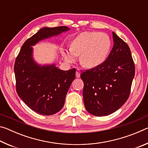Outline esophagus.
<instances>
[{"mask_svg":"<svg viewBox=\"0 0 148 148\" xmlns=\"http://www.w3.org/2000/svg\"><path fill=\"white\" fill-rule=\"evenodd\" d=\"M76 77H80V72H79V71H77L76 72Z\"/></svg>","mask_w":148,"mask_h":148,"instance_id":"1","label":"esophagus"}]
</instances>
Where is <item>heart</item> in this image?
Wrapping results in <instances>:
<instances>
[{
    "mask_svg": "<svg viewBox=\"0 0 148 148\" xmlns=\"http://www.w3.org/2000/svg\"><path fill=\"white\" fill-rule=\"evenodd\" d=\"M111 42L107 34L99 32L86 31L77 35L71 47L62 50L65 61L69 63L79 61L87 68H95L103 63L110 51Z\"/></svg>",
    "mask_w": 148,
    "mask_h": 148,
    "instance_id": "heart-1",
    "label": "heart"
}]
</instances>
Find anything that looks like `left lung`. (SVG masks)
<instances>
[{
    "mask_svg": "<svg viewBox=\"0 0 148 148\" xmlns=\"http://www.w3.org/2000/svg\"><path fill=\"white\" fill-rule=\"evenodd\" d=\"M114 46L106 61L82 71L83 97L87 111L96 116L116 112L128 99L135 74L134 62L128 45L112 32Z\"/></svg>",
    "mask_w": 148,
    "mask_h": 148,
    "instance_id": "obj_1",
    "label": "left lung"
}]
</instances>
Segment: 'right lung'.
Instances as JSON below:
<instances>
[{
    "label": "right lung",
    "instance_id": "right-lung-1",
    "mask_svg": "<svg viewBox=\"0 0 148 148\" xmlns=\"http://www.w3.org/2000/svg\"><path fill=\"white\" fill-rule=\"evenodd\" d=\"M68 30L65 26L41 29L24 42L15 61L17 94L32 110L44 116L56 114L62 108L67 92L75 79L76 69L64 71L55 64L40 66L32 59L31 46Z\"/></svg>",
    "mask_w": 148,
    "mask_h": 148
}]
</instances>
